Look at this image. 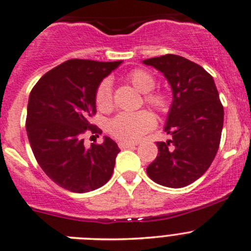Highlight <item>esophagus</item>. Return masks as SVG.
I'll return each mask as SVG.
<instances>
[{
	"instance_id": "34e87169",
	"label": "esophagus",
	"mask_w": 251,
	"mask_h": 251,
	"mask_svg": "<svg viewBox=\"0 0 251 251\" xmlns=\"http://www.w3.org/2000/svg\"><path fill=\"white\" fill-rule=\"evenodd\" d=\"M118 146L120 149H127V148H132L134 146H137V143H132V142H125V141H121L119 142Z\"/></svg>"
}]
</instances>
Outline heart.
<instances>
[{"label":"heart","instance_id":"1","mask_svg":"<svg viewBox=\"0 0 251 251\" xmlns=\"http://www.w3.org/2000/svg\"><path fill=\"white\" fill-rule=\"evenodd\" d=\"M127 80L131 85L146 95V102L159 112L167 109V100L162 94L151 92L155 88V79L150 73L143 70H134L127 75ZM96 105L102 112H107L112 108V88L108 80L102 81L96 91ZM155 126V118L148 110H139L136 113H120L113 118L108 124V131L115 138L125 142L138 141L144 133L151 130Z\"/></svg>","mask_w":251,"mask_h":251}]
</instances>
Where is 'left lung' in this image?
<instances>
[{
  "instance_id": "left-lung-1",
  "label": "left lung",
  "mask_w": 251,
  "mask_h": 251,
  "mask_svg": "<svg viewBox=\"0 0 251 251\" xmlns=\"http://www.w3.org/2000/svg\"><path fill=\"white\" fill-rule=\"evenodd\" d=\"M143 63L163 73L173 94L163 128L172 138L157 142L147 173L160 185L184 188L204 174L219 149L224 107L218 89L204 68L183 56L167 54Z\"/></svg>"
}]
</instances>
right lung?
<instances>
[{"instance_id": "right-lung-1", "label": "right lung", "mask_w": 251, "mask_h": 251, "mask_svg": "<svg viewBox=\"0 0 251 251\" xmlns=\"http://www.w3.org/2000/svg\"><path fill=\"white\" fill-rule=\"evenodd\" d=\"M121 62L68 60L39 79L28 97L26 132L33 155L44 173L68 191L101 188L114 171L118 144L104 136L103 143L86 149L83 134L102 133L90 124L96 91Z\"/></svg>"}]
</instances>
